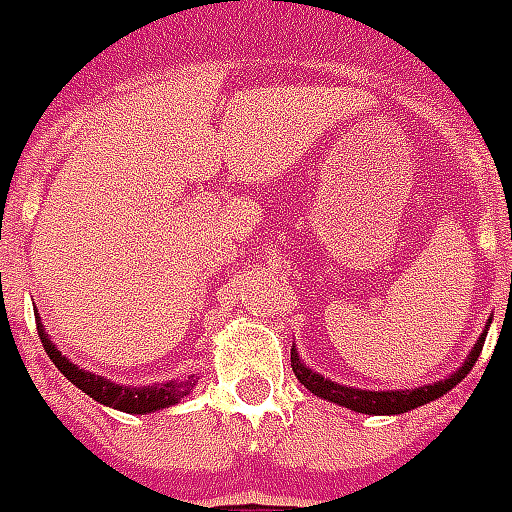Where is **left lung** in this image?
Returning <instances> with one entry per match:
<instances>
[{
  "mask_svg": "<svg viewBox=\"0 0 512 512\" xmlns=\"http://www.w3.org/2000/svg\"><path fill=\"white\" fill-rule=\"evenodd\" d=\"M491 318L486 329L480 332L478 343L470 351V356L464 359L459 370L451 372L448 378L437 380V383H429V386L418 388H397V391H370V388H356V386H343V383H334L332 378H324L321 372H315L307 367L305 361L299 359L297 345L291 348V367H294V375L302 386L315 394V397L326 399V402H334V405H343L353 413H364V416H402L407 410H416V407L426 405V402H434L443 394H448L453 386H459L461 378H467V372L475 367L480 351H483V343H486V334H489Z\"/></svg>",
  "mask_w": 512,
  "mask_h": 512,
  "instance_id": "left-lung-1",
  "label": "left lung"
}]
</instances>
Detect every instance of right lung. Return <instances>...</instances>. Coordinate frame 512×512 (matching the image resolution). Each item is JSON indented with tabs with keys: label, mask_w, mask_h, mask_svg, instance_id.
<instances>
[{
	"label": "right lung",
	"mask_w": 512,
	"mask_h": 512,
	"mask_svg": "<svg viewBox=\"0 0 512 512\" xmlns=\"http://www.w3.org/2000/svg\"><path fill=\"white\" fill-rule=\"evenodd\" d=\"M37 332H40L42 348L51 356V361L61 370V375L75 383V386L88 394L91 399H96L99 405L113 407V410H121V413H134V416H145V413H156V410H164V407L178 405L180 399L191 394V388L197 386L199 378H186V380H167V383H153V386H124V383H113V380L102 378V375H94V372L80 370L78 364L64 356V353L53 345V340L48 337V332L42 329L40 313H37Z\"/></svg>",
	"instance_id": "add662e5"
}]
</instances>
